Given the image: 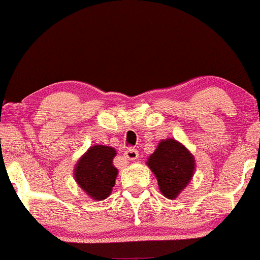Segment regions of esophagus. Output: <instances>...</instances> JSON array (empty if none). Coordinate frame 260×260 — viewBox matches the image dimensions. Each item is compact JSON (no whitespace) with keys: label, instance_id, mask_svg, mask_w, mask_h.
Wrapping results in <instances>:
<instances>
[{"label":"esophagus","instance_id":"esophagus-1","mask_svg":"<svg viewBox=\"0 0 260 260\" xmlns=\"http://www.w3.org/2000/svg\"><path fill=\"white\" fill-rule=\"evenodd\" d=\"M124 156L127 160H136L139 157V151L134 148H129L124 152Z\"/></svg>","mask_w":260,"mask_h":260}]
</instances>
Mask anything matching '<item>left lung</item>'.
<instances>
[{
    "instance_id": "8db88e82",
    "label": "left lung",
    "mask_w": 260,
    "mask_h": 260,
    "mask_svg": "<svg viewBox=\"0 0 260 260\" xmlns=\"http://www.w3.org/2000/svg\"><path fill=\"white\" fill-rule=\"evenodd\" d=\"M156 176L160 191L168 199H175L189 185L195 171V159L181 143L165 139L146 160Z\"/></svg>"
}]
</instances>
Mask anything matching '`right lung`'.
<instances>
[{"label":"right lung","instance_id":"1","mask_svg":"<svg viewBox=\"0 0 260 260\" xmlns=\"http://www.w3.org/2000/svg\"><path fill=\"white\" fill-rule=\"evenodd\" d=\"M116 154L111 146L92 145L75 164V181L91 199L100 202L111 194L119 173L112 164Z\"/></svg>","mask_w":260,"mask_h":260}]
</instances>
